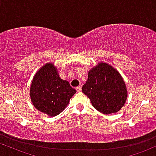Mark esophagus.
I'll use <instances>...</instances> for the list:
<instances>
[{
	"label": "esophagus",
	"mask_w": 156,
	"mask_h": 156,
	"mask_svg": "<svg viewBox=\"0 0 156 156\" xmlns=\"http://www.w3.org/2000/svg\"><path fill=\"white\" fill-rule=\"evenodd\" d=\"M76 91H78V92L81 91V87H80V86H77V87H76Z\"/></svg>",
	"instance_id": "obj_1"
}]
</instances>
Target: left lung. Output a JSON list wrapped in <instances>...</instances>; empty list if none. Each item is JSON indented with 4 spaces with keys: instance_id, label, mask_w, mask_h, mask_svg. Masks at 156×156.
I'll list each match as a JSON object with an SVG mask.
<instances>
[{
    "instance_id": "left-lung-1",
    "label": "left lung",
    "mask_w": 156,
    "mask_h": 156,
    "mask_svg": "<svg viewBox=\"0 0 156 156\" xmlns=\"http://www.w3.org/2000/svg\"><path fill=\"white\" fill-rule=\"evenodd\" d=\"M82 90L92 105L105 114L119 111L127 97L125 83L119 73L106 63H99L89 71Z\"/></svg>"
}]
</instances>
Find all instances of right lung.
I'll list each match as a JSON object with an SVG mask.
<instances>
[{
  "instance_id": "obj_1",
  "label": "right lung",
  "mask_w": 156,
  "mask_h": 156,
  "mask_svg": "<svg viewBox=\"0 0 156 156\" xmlns=\"http://www.w3.org/2000/svg\"><path fill=\"white\" fill-rule=\"evenodd\" d=\"M76 92L69 82L61 80L54 65L48 63L34 76L31 85L30 97L38 111L55 116L66 108Z\"/></svg>"
}]
</instances>
